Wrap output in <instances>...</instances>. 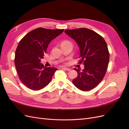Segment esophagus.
<instances>
[{"label": "esophagus", "instance_id": "34e87169", "mask_svg": "<svg viewBox=\"0 0 129 129\" xmlns=\"http://www.w3.org/2000/svg\"><path fill=\"white\" fill-rule=\"evenodd\" d=\"M63 69L66 70V71H70L71 70L70 68H63Z\"/></svg>", "mask_w": 129, "mask_h": 129}]
</instances>
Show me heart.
<instances>
[{
	"mask_svg": "<svg viewBox=\"0 0 129 129\" xmlns=\"http://www.w3.org/2000/svg\"><path fill=\"white\" fill-rule=\"evenodd\" d=\"M64 42H65V41H64Z\"/></svg>",
	"mask_w": 129,
	"mask_h": 129,
	"instance_id": "1",
	"label": "heart"
}]
</instances>
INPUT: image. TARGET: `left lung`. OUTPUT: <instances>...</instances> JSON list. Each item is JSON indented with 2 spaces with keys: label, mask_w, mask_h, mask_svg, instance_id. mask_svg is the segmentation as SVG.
I'll use <instances>...</instances> for the list:
<instances>
[{
  "label": "left lung",
  "mask_w": 129,
  "mask_h": 129,
  "mask_svg": "<svg viewBox=\"0 0 129 129\" xmlns=\"http://www.w3.org/2000/svg\"><path fill=\"white\" fill-rule=\"evenodd\" d=\"M64 33L76 41L80 50V63L84 68H74L77 76L73 84L81 90L89 91L95 88L104 78L109 61V50L103 38L86 28L67 29Z\"/></svg>",
  "instance_id": "left-lung-1"
}]
</instances>
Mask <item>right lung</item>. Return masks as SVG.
I'll return each mask as SVG.
<instances>
[{"label": "right lung", "mask_w": 129, "mask_h": 129, "mask_svg": "<svg viewBox=\"0 0 129 129\" xmlns=\"http://www.w3.org/2000/svg\"><path fill=\"white\" fill-rule=\"evenodd\" d=\"M63 32V29L38 28L27 33L19 42L14 63L19 79L27 87L38 90L52 80L57 69L44 67L40 61L50 41Z\"/></svg>", "instance_id": "obj_1"}]
</instances>
